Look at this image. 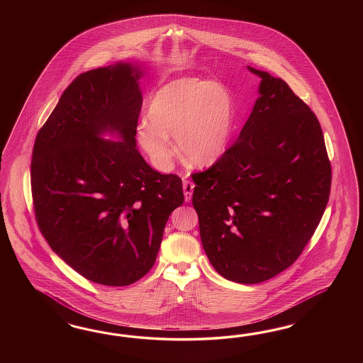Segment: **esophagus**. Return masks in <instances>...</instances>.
<instances>
[{
  "mask_svg": "<svg viewBox=\"0 0 363 363\" xmlns=\"http://www.w3.org/2000/svg\"><path fill=\"white\" fill-rule=\"evenodd\" d=\"M193 190H194V184L189 179H184V194H185V201L190 202L193 197Z\"/></svg>",
  "mask_w": 363,
  "mask_h": 363,
  "instance_id": "esophagus-1",
  "label": "esophagus"
}]
</instances>
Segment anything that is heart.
<instances>
[{"label":"heart","mask_w":363,"mask_h":363,"mask_svg":"<svg viewBox=\"0 0 363 363\" xmlns=\"http://www.w3.org/2000/svg\"><path fill=\"white\" fill-rule=\"evenodd\" d=\"M147 120L137 126V141L154 167L172 169L177 147L185 161L209 167L230 145L235 110L230 91L220 82L178 78L154 93Z\"/></svg>","instance_id":"heart-1"}]
</instances>
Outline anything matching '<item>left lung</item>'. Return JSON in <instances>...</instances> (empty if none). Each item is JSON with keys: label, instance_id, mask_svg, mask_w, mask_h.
I'll use <instances>...</instances> for the list:
<instances>
[{"label": "left lung", "instance_id": "8db88e82", "mask_svg": "<svg viewBox=\"0 0 363 363\" xmlns=\"http://www.w3.org/2000/svg\"><path fill=\"white\" fill-rule=\"evenodd\" d=\"M261 78L237 143L193 174V206L210 264L223 278L253 285L302 253L329 201L331 166L315 114L284 79Z\"/></svg>", "mask_w": 363, "mask_h": 363}]
</instances>
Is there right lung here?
I'll return each mask as SVG.
<instances>
[{"mask_svg":"<svg viewBox=\"0 0 363 363\" xmlns=\"http://www.w3.org/2000/svg\"><path fill=\"white\" fill-rule=\"evenodd\" d=\"M143 73L140 61H118L79 74L34 143L40 230L65 264L99 285L143 278L184 202L181 178L155 172L137 149Z\"/></svg>","mask_w":363,"mask_h":363,"instance_id":"right-lung-1","label":"right lung"}]
</instances>
